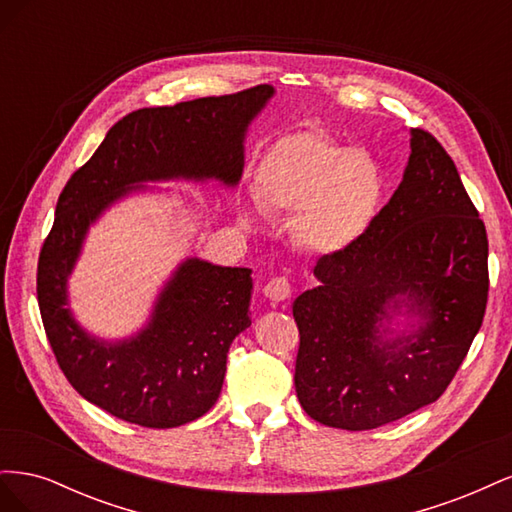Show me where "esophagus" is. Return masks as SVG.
Wrapping results in <instances>:
<instances>
[{
  "instance_id": "1",
  "label": "esophagus",
  "mask_w": 512,
  "mask_h": 512,
  "mask_svg": "<svg viewBox=\"0 0 512 512\" xmlns=\"http://www.w3.org/2000/svg\"><path fill=\"white\" fill-rule=\"evenodd\" d=\"M262 292H265V297L273 303H280V301H286L290 294H292V286L290 282L286 280V277H273V280H269L265 284V288H262Z\"/></svg>"
}]
</instances>
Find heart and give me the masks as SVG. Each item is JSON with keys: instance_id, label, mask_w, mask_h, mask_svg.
Instances as JSON below:
<instances>
[{"instance_id": "obj_1", "label": "heart", "mask_w": 512, "mask_h": 512, "mask_svg": "<svg viewBox=\"0 0 512 512\" xmlns=\"http://www.w3.org/2000/svg\"><path fill=\"white\" fill-rule=\"evenodd\" d=\"M262 207L292 213V230L307 252L339 256L374 228L384 200V177L365 151L333 143L320 132H294L258 166ZM250 224V211L243 213Z\"/></svg>"}]
</instances>
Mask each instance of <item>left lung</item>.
Returning <instances> with one entry per match:
<instances>
[{"label": "left lung", "instance_id": "1", "mask_svg": "<svg viewBox=\"0 0 512 512\" xmlns=\"http://www.w3.org/2000/svg\"><path fill=\"white\" fill-rule=\"evenodd\" d=\"M487 232L457 166L410 130L399 188L369 235L314 267L292 303L301 344L294 389L314 421L376 429L436 401L483 324Z\"/></svg>", "mask_w": 512, "mask_h": 512}]
</instances>
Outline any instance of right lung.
Segmentation results:
<instances>
[{
    "mask_svg": "<svg viewBox=\"0 0 512 512\" xmlns=\"http://www.w3.org/2000/svg\"><path fill=\"white\" fill-rule=\"evenodd\" d=\"M271 85L235 96L141 108L108 130L61 192L38 260V305L55 359L89 404L151 429L179 427L218 401L226 354L250 327L252 269L185 258L153 301L147 322L123 339L89 333L70 307L68 280L89 228L145 183L215 181L237 188L245 136L273 98Z\"/></svg>",
    "mask_w": 512,
    "mask_h": 512,
    "instance_id": "add662e5",
    "label": "right lung"
}]
</instances>
